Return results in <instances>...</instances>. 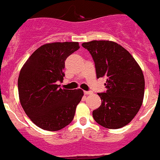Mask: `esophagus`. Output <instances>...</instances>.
Here are the masks:
<instances>
[{
    "instance_id": "obj_1",
    "label": "esophagus",
    "mask_w": 160,
    "mask_h": 160,
    "mask_svg": "<svg viewBox=\"0 0 160 160\" xmlns=\"http://www.w3.org/2000/svg\"><path fill=\"white\" fill-rule=\"evenodd\" d=\"M84 93L86 95H89V94H91L92 91H84Z\"/></svg>"
}]
</instances>
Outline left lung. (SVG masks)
Instances as JSON below:
<instances>
[{"label": "left lung", "instance_id": "8db88e82", "mask_svg": "<svg viewBox=\"0 0 160 160\" xmlns=\"http://www.w3.org/2000/svg\"><path fill=\"white\" fill-rule=\"evenodd\" d=\"M93 59L97 78H106V91L98 93L102 105L93 119L105 128L117 129L128 124L140 110L144 95V78L131 54L108 40L83 43Z\"/></svg>", "mask_w": 160, "mask_h": 160}]
</instances>
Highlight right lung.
Instances as JSON below:
<instances>
[{
  "mask_svg": "<svg viewBox=\"0 0 160 160\" xmlns=\"http://www.w3.org/2000/svg\"><path fill=\"white\" fill-rule=\"evenodd\" d=\"M77 42L44 44L33 52L20 70V104L31 121L42 129L58 131L73 121L83 91L60 88L67 57L79 49Z\"/></svg>",
  "mask_w": 160,
  "mask_h": 160,
  "instance_id": "1",
  "label": "right lung"
}]
</instances>
